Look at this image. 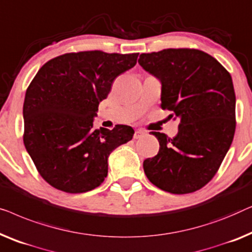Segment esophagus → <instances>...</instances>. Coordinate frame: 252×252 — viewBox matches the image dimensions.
Segmentation results:
<instances>
[{"label":"esophagus","mask_w":252,"mask_h":252,"mask_svg":"<svg viewBox=\"0 0 252 252\" xmlns=\"http://www.w3.org/2000/svg\"><path fill=\"white\" fill-rule=\"evenodd\" d=\"M145 133H146V132H145L144 130H140V129L139 130H136V131H134L133 138H134V139H139V138L143 137Z\"/></svg>","instance_id":"1"}]
</instances>
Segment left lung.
<instances>
[{"label":"left lung","instance_id":"obj_1","mask_svg":"<svg viewBox=\"0 0 252 252\" xmlns=\"http://www.w3.org/2000/svg\"><path fill=\"white\" fill-rule=\"evenodd\" d=\"M138 63L160 80L162 109L179 119L172 139L152 132L160 150L144 161V171L165 192H195L216 175L233 141L235 92L231 74L214 57L195 49L141 54Z\"/></svg>","mask_w":252,"mask_h":252}]
</instances>
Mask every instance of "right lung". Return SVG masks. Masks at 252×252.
<instances>
[{"label": "right lung", "instance_id": "obj_1", "mask_svg": "<svg viewBox=\"0 0 252 252\" xmlns=\"http://www.w3.org/2000/svg\"><path fill=\"white\" fill-rule=\"evenodd\" d=\"M138 55L73 52L38 69L25 94L24 144L52 187L73 194L95 189L107 177L109 154L132 139L129 126L94 129V121L113 81Z\"/></svg>", "mask_w": 252, "mask_h": 252}]
</instances>
